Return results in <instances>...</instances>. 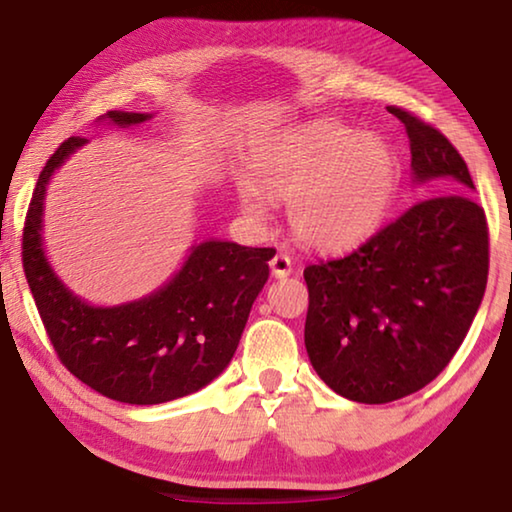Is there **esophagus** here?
<instances>
[{
  "label": "esophagus",
  "instance_id": "obj_1",
  "mask_svg": "<svg viewBox=\"0 0 512 512\" xmlns=\"http://www.w3.org/2000/svg\"><path fill=\"white\" fill-rule=\"evenodd\" d=\"M271 271L275 277H287L293 271V264H291V257L284 255V253H275L271 259Z\"/></svg>",
  "mask_w": 512,
  "mask_h": 512
}]
</instances>
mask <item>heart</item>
<instances>
[{"label": "heart", "instance_id": "b5f03b06", "mask_svg": "<svg viewBox=\"0 0 512 512\" xmlns=\"http://www.w3.org/2000/svg\"><path fill=\"white\" fill-rule=\"evenodd\" d=\"M395 185L397 160L384 137L318 119L273 135L257 151L239 207L264 223L266 198L284 203L298 241L343 250L375 230Z\"/></svg>", "mask_w": 512, "mask_h": 512}]
</instances>
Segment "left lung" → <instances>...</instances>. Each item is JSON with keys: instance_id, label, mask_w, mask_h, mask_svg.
I'll return each instance as SVG.
<instances>
[{"instance_id": "8db88e82", "label": "left lung", "mask_w": 512, "mask_h": 512, "mask_svg": "<svg viewBox=\"0 0 512 512\" xmlns=\"http://www.w3.org/2000/svg\"><path fill=\"white\" fill-rule=\"evenodd\" d=\"M429 192L354 253L305 268L307 354L334 393L386 404L420 391L461 348L488 284V221L461 153L427 121L388 108Z\"/></svg>"}]
</instances>
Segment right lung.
Wrapping results in <instances>:
<instances>
[{"mask_svg": "<svg viewBox=\"0 0 512 512\" xmlns=\"http://www.w3.org/2000/svg\"><path fill=\"white\" fill-rule=\"evenodd\" d=\"M103 119L126 128L151 115L110 110ZM85 142L69 137L47 160L24 221V273L49 341L74 377L110 400L162 404L196 393L235 354L275 250L203 241L151 296L117 307L88 305L51 271L40 235L49 178Z\"/></svg>", "mask_w": 512, "mask_h": 512, "instance_id": "right-lung-1", "label": "right lung"}]
</instances>
